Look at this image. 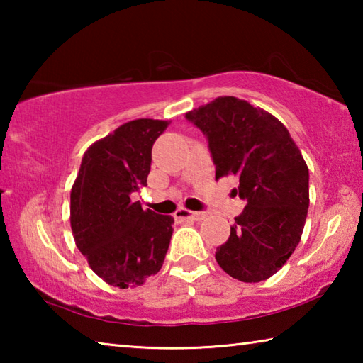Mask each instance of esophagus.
Here are the masks:
<instances>
[{"mask_svg": "<svg viewBox=\"0 0 363 363\" xmlns=\"http://www.w3.org/2000/svg\"><path fill=\"white\" fill-rule=\"evenodd\" d=\"M176 219L179 220H195V223H199V220H203L206 218V213L203 211H187V210H179L176 213Z\"/></svg>", "mask_w": 363, "mask_h": 363, "instance_id": "1", "label": "esophagus"}]
</instances>
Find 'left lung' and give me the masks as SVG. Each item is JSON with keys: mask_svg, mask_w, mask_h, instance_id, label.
<instances>
[{"mask_svg": "<svg viewBox=\"0 0 363 363\" xmlns=\"http://www.w3.org/2000/svg\"><path fill=\"white\" fill-rule=\"evenodd\" d=\"M205 134L216 179L238 177L247 206L216 250L230 277L256 284L274 275L301 240L309 208V169L281 123L247 101L225 96L186 113Z\"/></svg>", "mask_w": 363, "mask_h": 363, "instance_id": "obj_1", "label": "left lung"}]
</instances>
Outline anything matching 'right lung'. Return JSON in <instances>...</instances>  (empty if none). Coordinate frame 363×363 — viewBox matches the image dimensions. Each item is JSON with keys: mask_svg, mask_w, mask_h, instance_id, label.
<instances>
[{"mask_svg": "<svg viewBox=\"0 0 363 363\" xmlns=\"http://www.w3.org/2000/svg\"><path fill=\"white\" fill-rule=\"evenodd\" d=\"M168 121L121 125L86 150L70 192V224L91 269L118 288H133L163 266L173 235L171 216L143 210L133 194L147 184L152 147Z\"/></svg>", "mask_w": 363, "mask_h": 363, "instance_id": "obj_1", "label": "right lung"}]
</instances>
